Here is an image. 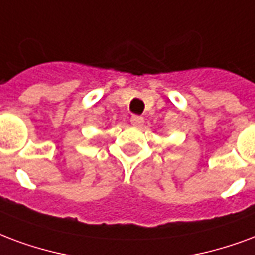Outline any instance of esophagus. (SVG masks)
Masks as SVG:
<instances>
[{
    "instance_id": "obj_1",
    "label": "esophagus",
    "mask_w": 255,
    "mask_h": 255,
    "mask_svg": "<svg viewBox=\"0 0 255 255\" xmlns=\"http://www.w3.org/2000/svg\"><path fill=\"white\" fill-rule=\"evenodd\" d=\"M129 122H131V124H132L133 127H142L143 123H144V119H143L142 116H137V115H133Z\"/></svg>"
}]
</instances>
